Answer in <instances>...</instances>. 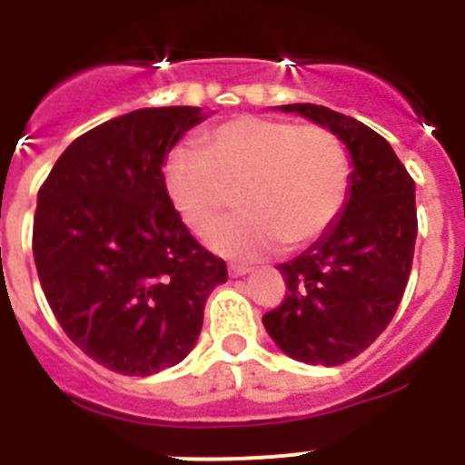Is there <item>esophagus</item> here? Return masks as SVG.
<instances>
[{
  "mask_svg": "<svg viewBox=\"0 0 465 465\" xmlns=\"http://www.w3.org/2000/svg\"><path fill=\"white\" fill-rule=\"evenodd\" d=\"M249 272H252V268H246V265H230L228 268L230 277H244Z\"/></svg>",
  "mask_w": 465,
  "mask_h": 465,
  "instance_id": "esophagus-1",
  "label": "esophagus"
}]
</instances>
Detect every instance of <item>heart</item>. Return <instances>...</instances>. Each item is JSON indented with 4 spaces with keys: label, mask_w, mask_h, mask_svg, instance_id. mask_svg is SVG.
I'll return each instance as SVG.
<instances>
[{
    "label": "heart",
    "mask_w": 465,
    "mask_h": 465,
    "mask_svg": "<svg viewBox=\"0 0 465 465\" xmlns=\"http://www.w3.org/2000/svg\"><path fill=\"white\" fill-rule=\"evenodd\" d=\"M176 212L197 235L212 230L237 192L241 213L207 237L213 252L256 258L302 246L338 219L349 191L342 142L322 125L242 116L204 137V153L176 149L165 163Z\"/></svg>",
    "instance_id": "1"
}]
</instances>
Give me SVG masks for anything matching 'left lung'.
Wrapping results in <instances>:
<instances>
[{
  "label": "left lung",
  "mask_w": 465,
  "mask_h": 465,
  "mask_svg": "<svg viewBox=\"0 0 465 465\" xmlns=\"http://www.w3.org/2000/svg\"><path fill=\"white\" fill-rule=\"evenodd\" d=\"M331 130L351 158L338 219L310 249L282 262L286 298L262 316L283 354L310 365L347 363L396 314L417 240L414 182L381 134L328 106L283 104Z\"/></svg>",
  "instance_id": "1"
}]
</instances>
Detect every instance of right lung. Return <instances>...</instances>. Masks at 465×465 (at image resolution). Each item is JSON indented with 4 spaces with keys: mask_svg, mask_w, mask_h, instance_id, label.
Segmentation results:
<instances>
[{
    "mask_svg": "<svg viewBox=\"0 0 465 465\" xmlns=\"http://www.w3.org/2000/svg\"><path fill=\"white\" fill-rule=\"evenodd\" d=\"M207 118L200 106H151L69 143L36 195V272L76 347L121 375L182 363L204 302L228 270L193 240L163 176L167 153Z\"/></svg>",
    "mask_w": 465,
    "mask_h": 465,
    "instance_id": "obj_1",
    "label": "right lung"
}]
</instances>
